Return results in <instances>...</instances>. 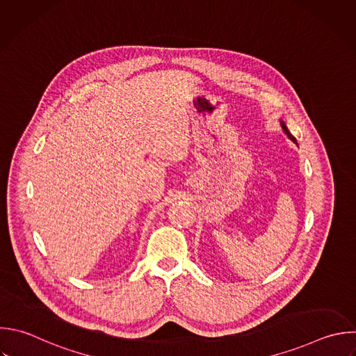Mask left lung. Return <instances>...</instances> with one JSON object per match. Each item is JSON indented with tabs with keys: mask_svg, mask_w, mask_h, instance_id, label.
Segmentation results:
<instances>
[{
	"mask_svg": "<svg viewBox=\"0 0 356 356\" xmlns=\"http://www.w3.org/2000/svg\"><path fill=\"white\" fill-rule=\"evenodd\" d=\"M280 125H281V128H282V131H284V134H285V135H286V136H288V138H289V139H291V140H292V142H293V143H296V139H295V138H293V136H292V135H291V132H289V131H288V128H286V125H285V122H284V121H281V120H280Z\"/></svg>",
	"mask_w": 356,
	"mask_h": 356,
	"instance_id": "8db88e82",
	"label": "left lung"
}]
</instances>
